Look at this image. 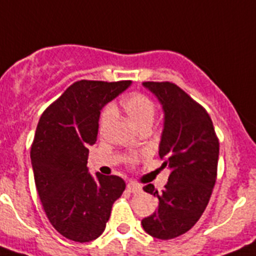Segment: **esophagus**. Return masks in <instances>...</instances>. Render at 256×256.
<instances>
[{"label": "esophagus", "instance_id": "34e87169", "mask_svg": "<svg viewBox=\"0 0 256 256\" xmlns=\"http://www.w3.org/2000/svg\"><path fill=\"white\" fill-rule=\"evenodd\" d=\"M128 190L130 193H134V194H136V193L142 192V186H139V184L132 183V182H131V183L128 184Z\"/></svg>", "mask_w": 256, "mask_h": 256}]
</instances>
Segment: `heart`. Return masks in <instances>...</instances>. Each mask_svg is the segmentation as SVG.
<instances>
[{
    "label": "heart",
    "mask_w": 256,
    "mask_h": 256,
    "mask_svg": "<svg viewBox=\"0 0 256 256\" xmlns=\"http://www.w3.org/2000/svg\"><path fill=\"white\" fill-rule=\"evenodd\" d=\"M122 108L128 116V118L134 122L139 128H146V126H152L156 117V104L154 102L146 95L135 92L128 96H126L122 100ZM114 117V108L112 106H108L104 108L102 112L100 121H99V128L100 131H106L110 126ZM134 161V160H131Z\"/></svg>",
    "instance_id": "1"
}]
</instances>
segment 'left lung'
Instances as JSON below:
<instances>
[{"label": "left lung", "mask_w": 256, "mask_h": 256, "mask_svg": "<svg viewBox=\"0 0 256 256\" xmlns=\"http://www.w3.org/2000/svg\"><path fill=\"white\" fill-rule=\"evenodd\" d=\"M164 110L158 146L161 168L170 170L161 193L153 184L143 190L158 198V208L142 220L143 230L158 240L184 234L204 214L216 180L219 140L210 116L171 82H143Z\"/></svg>", "instance_id": "left-lung-1"}]
</instances>
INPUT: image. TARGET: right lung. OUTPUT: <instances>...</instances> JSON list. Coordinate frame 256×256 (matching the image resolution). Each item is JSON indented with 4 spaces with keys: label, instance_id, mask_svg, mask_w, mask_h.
I'll use <instances>...</instances> for the list:
<instances>
[{
    "label": "right lung",
    "instance_id": "right-lung-1",
    "mask_svg": "<svg viewBox=\"0 0 256 256\" xmlns=\"http://www.w3.org/2000/svg\"><path fill=\"white\" fill-rule=\"evenodd\" d=\"M131 81L74 82L42 113L30 148L36 188L55 230L74 242L104 232L110 210L125 190L116 175L88 172V146L95 144L100 110Z\"/></svg>",
    "mask_w": 256,
    "mask_h": 256
}]
</instances>
